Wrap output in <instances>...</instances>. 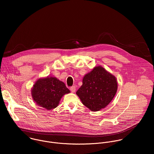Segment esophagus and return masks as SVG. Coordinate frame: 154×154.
<instances>
[{
  "mask_svg": "<svg viewBox=\"0 0 154 154\" xmlns=\"http://www.w3.org/2000/svg\"><path fill=\"white\" fill-rule=\"evenodd\" d=\"M70 90L72 93H75V86H72L70 88Z\"/></svg>",
  "mask_w": 154,
  "mask_h": 154,
  "instance_id": "1",
  "label": "esophagus"
}]
</instances>
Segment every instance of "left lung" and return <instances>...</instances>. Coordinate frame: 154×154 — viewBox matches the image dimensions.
I'll list each match as a JSON object with an SVG mask.
<instances>
[{
  "label": "left lung",
  "instance_id": "1",
  "mask_svg": "<svg viewBox=\"0 0 154 154\" xmlns=\"http://www.w3.org/2000/svg\"><path fill=\"white\" fill-rule=\"evenodd\" d=\"M82 83L76 94L82 103L93 112L106 107L113 100L118 90L115 76L101 66L94 67L86 74Z\"/></svg>",
  "mask_w": 154,
  "mask_h": 154
}]
</instances>
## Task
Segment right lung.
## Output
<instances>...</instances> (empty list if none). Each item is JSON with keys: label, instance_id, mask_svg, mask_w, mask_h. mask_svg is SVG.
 <instances>
[{"label": "right lung", "instance_id": "obj_1", "mask_svg": "<svg viewBox=\"0 0 154 154\" xmlns=\"http://www.w3.org/2000/svg\"><path fill=\"white\" fill-rule=\"evenodd\" d=\"M69 93L65 84L54 77L38 79L31 90L32 97L35 102L48 110L55 108L61 97Z\"/></svg>", "mask_w": 154, "mask_h": 154}]
</instances>
